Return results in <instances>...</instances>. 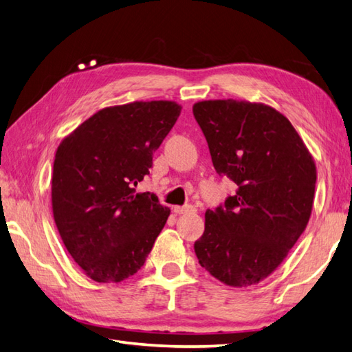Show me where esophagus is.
<instances>
[{
  "mask_svg": "<svg viewBox=\"0 0 352 352\" xmlns=\"http://www.w3.org/2000/svg\"><path fill=\"white\" fill-rule=\"evenodd\" d=\"M172 210H174L175 214H184V213H195L197 208L192 206H175Z\"/></svg>",
  "mask_w": 352,
  "mask_h": 352,
  "instance_id": "1",
  "label": "esophagus"
}]
</instances>
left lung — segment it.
I'll use <instances>...</instances> for the list:
<instances>
[{"label":"left lung","instance_id":"left-lung-1","mask_svg":"<svg viewBox=\"0 0 352 352\" xmlns=\"http://www.w3.org/2000/svg\"><path fill=\"white\" fill-rule=\"evenodd\" d=\"M213 166L236 195L206 212L193 245L199 265L231 287L267 278L310 219L316 164L289 119L263 102L208 100L193 104Z\"/></svg>","mask_w":352,"mask_h":352}]
</instances>
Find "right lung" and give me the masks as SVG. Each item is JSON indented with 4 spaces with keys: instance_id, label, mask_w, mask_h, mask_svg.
<instances>
[{
    "instance_id": "obj_1",
    "label": "right lung",
    "mask_w": 352,
    "mask_h": 352,
    "mask_svg": "<svg viewBox=\"0 0 352 352\" xmlns=\"http://www.w3.org/2000/svg\"><path fill=\"white\" fill-rule=\"evenodd\" d=\"M180 113V104L166 100L104 107L58 145L52 216L66 250L94 281L136 274L166 223L169 208L136 186Z\"/></svg>"
}]
</instances>
